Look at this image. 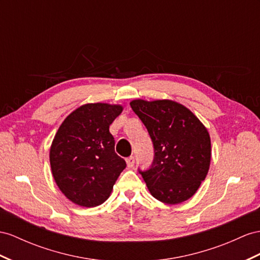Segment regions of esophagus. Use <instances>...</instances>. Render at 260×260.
<instances>
[{
    "instance_id": "esophagus-1",
    "label": "esophagus",
    "mask_w": 260,
    "mask_h": 260,
    "mask_svg": "<svg viewBox=\"0 0 260 260\" xmlns=\"http://www.w3.org/2000/svg\"><path fill=\"white\" fill-rule=\"evenodd\" d=\"M126 164H127V167H128V168L134 167V165H135V158L133 157V156H131V157H128V158H126Z\"/></svg>"
}]
</instances>
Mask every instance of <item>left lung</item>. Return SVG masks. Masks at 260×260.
Wrapping results in <instances>:
<instances>
[{"label":"left lung","mask_w":260,"mask_h":260,"mask_svg":"<svg viewBox=\"0 0 260 260\" xmlns=\"http://www.w3.org/2000/svg\"><path fill=\"white\" fill-rule=\"evenodd\" d=\"M131 108L146 126L154 145V160L138 169L151 196L167 204L187 201L210 168L208 129L185 106L170 100H134Z\"/></svg>","instance_id":"8db88e82"}]
</instances>
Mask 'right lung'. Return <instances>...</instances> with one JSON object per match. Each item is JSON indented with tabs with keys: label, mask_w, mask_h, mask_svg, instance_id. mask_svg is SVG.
<instances>
[{
	"label": "right lung",
	"mask_w": 260,
	"mask_h": 260,
	"mask_svg": "<svg viewBox=\"0 0 260 260\" xmlns=\"http://www.w3.org/2000/svg\"><path fill=\"white\" fill-rule=\"evenodd\" d=\"M122 111L121 105H82L66 117L55 135L49 155L51 172L73 203L85 208L102 204L125 169L109 129Z\"/></svg>",
	"instance_id": "add662e5"
}]
</instances>
